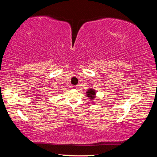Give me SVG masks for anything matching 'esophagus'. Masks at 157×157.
<instances>
[{"label":"esophagus","instance_id":"esophagus-1","mask_svg":"<svg viewBox=\"0 0 157 157\" xmlns=\"http://www.w3.org/2000/svg\"><path fill=\"white\" fill-rule=\"evenodd\" d=\"M71 87H72L73 89H77V87H78V86H77V85H72V86H71Z\"/></svg>","mask_w":157,"mask_h":157}]
</instances>
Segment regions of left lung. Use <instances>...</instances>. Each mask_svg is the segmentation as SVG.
Listing matches in <instances>:
<instances>
[{"instance_id":"8db88e82","label":"left lung","mask_w":157,"mask_h":157,"mask_svg":"<svg viewBox=\"0 0 157 157\" xmlns=\"http://www.w3.org/2000/svg\"><path fill=\"white\" fill-rule=\"evenodd\" d=\"M86 96L88 97L89 99H91V100L93 99H94L95 98V95H96V91H95V90L94 89H89L88 91H86Z\"/></svg>"}]
</instances>
